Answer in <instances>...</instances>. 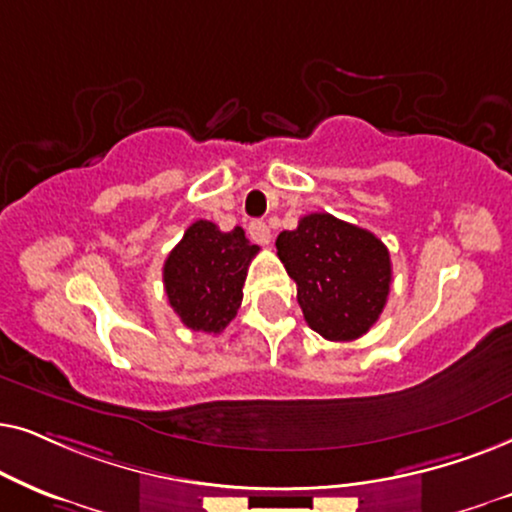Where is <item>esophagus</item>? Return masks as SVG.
Segmentation results:
<instances>
[{
	"mask_svg": "<svg viewBox=\"0 0 512 512\" xmlns=\"http://www.w3.org/2000/svg\"><path fill=\"white\" fill-rule=\"evenodd\" d=\"M248 234H250V238L255 243H260V245H269V241H271V229L267 227V224H264L262 220H255V222H250V227H248Z\"/></svg>",
	"mask_w": 512,
	"mask_h": 512,
	"instance_id": "34e87169",
	"label": "esophagus"
}]
</instances>
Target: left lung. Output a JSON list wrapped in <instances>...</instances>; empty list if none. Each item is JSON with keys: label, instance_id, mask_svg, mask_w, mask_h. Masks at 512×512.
I'll list each match as a JSON object with an SVG mask.
<instances>
[{"label": "left lung", "instance_id": "8db88e82", "mask_svg": "<svg viewBox=\"0 0 512 512\" xmlns=\"http://www.w3.org/2000/svg\"><path fill=\"white\" fill-rule=\"evenodd\" d=\"M276 250L297 283V302L311 330L351 342L377 323L391 290V257L372 231L311 213L281 231Z\"/></svg>", "mask_w": 512, "mask_h": 512}]
</instances>
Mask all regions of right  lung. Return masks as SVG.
Here are the masks:
<instances>
[{"mask_svg": "<svg viewBox=\"0 0 512 512\" xmlns=\"http://www.w3.org/2000/svg\"><path fill=\"white\" fill-rule=\"evenodd\" d=\"M260 252L241 227L220 231L196 220L163 264L168 302L189 330L220 335L236 316L252 257Z\"/></svg>", "mask_w": 512, "mask_h": 512, "instance_id": "right-lung-1", "label": "right lung"}]
</instances>
